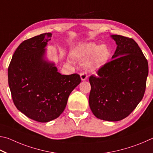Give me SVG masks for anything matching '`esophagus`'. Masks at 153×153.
<instances>
[{
	"label": "esophagus",
	"mask_w": 153,
	"mask_h": 153,
	"mask_svg": "<svg viewBox=\"0 0 153 153\" xmlns=\"http://www.w3.org/2000/svg\"><path fill=\"white\" fill-rule=\"evenodd\" d=\"M80 76H81V79L82 81H85V80H87L88 78L87 75L85 72H82V73L80 74Z\"/></svg>",
	"instance_id": "obj_1"
}]
</instances>
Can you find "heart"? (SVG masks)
<instances>
[{"label": "heart", "instance_id": "heart-1", "mask_svg": "<svg viewBox=\"0 0 153 153\" xmlns=\"http://www.w3.org/2000/svg\"><path fill=\"white\" fill-rule=\"evenodd\" d=\"M110 50L105 45L87 43L77 46L72 52L73 57L81 62H86V67L89 71L95 72L102 68L108 62Z\"/></svg>", "mask_w": 153, "mask_h": 153}]
</instances>
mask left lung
Instances as JSON below:
<instances>
[{"label":"left lung","mask_w":153,"mask_h":153,"mask_svg":"<svg viewBox=\"0 0 153 153\" xmlns=\"http://www.w3.org/2000/svg\"><path fill=\"white\" fill-rule=\"evenodd\" d=\"M117 48L111 60L91 75L89 103L93 114L105 121L129 116L143 100L149 74L148 62L132 38L112 35Z\"/></svg>","instance_id":"1"}]
</instances>
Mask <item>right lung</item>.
I'll use <instances>...</instances> for the list:
<instances>
[{
	"mask_svg": "<svg viewBox=\"0 0 153 153\" xmlns=\"http://www.w3.org/2000/svg\"><path fill=\"white\" fill-rule=\"evenodd\" d=\"M52 33L23 41L8 68L9 86L16 108L39 122L57 118L65 109L71 93L81 82L78 74L62 75L46 60L45 47Z\"/></svg>",
	"mask_w": 153,
	"mask_h": 153,
	"instance_id": "obj_1",
	"label": "right lung"
}]
</instances>
